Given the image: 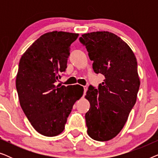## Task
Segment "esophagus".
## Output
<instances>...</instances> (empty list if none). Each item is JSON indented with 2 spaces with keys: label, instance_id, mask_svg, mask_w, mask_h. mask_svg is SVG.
Here are the masks:
<instances>
[{
  "label": "esophagus",
  "instance_id": "obj_1",
  "mask_svg": "<svg viewBox=\"0 0 158 158\" xmlns=\"http://www.w3.org/2000/svg\"><path fill=\"white\" fill-rule=\"evenodd\" d=\"M83 88H84V94H85V93L88 90V87H87V86L85 85V86H83Z\"/></svg>",
  "mask_w": 158,
  "mask_h": 158
}]
</instances>
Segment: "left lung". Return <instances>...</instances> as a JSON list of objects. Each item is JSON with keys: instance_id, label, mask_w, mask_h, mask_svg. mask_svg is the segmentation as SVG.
<instances>
[{"instance_id": "obj_1", "label": "left lung", "mask_w": 158, "mask_h": 158, "mask_svg": "<svg viewBox=\"0 0 158 158\" xmlns=\"http://www.w3.org/2000/svg\"><path fill=\"white\" fill-rule=\"evenodd\" d=\"M87 49L95 73L103 75L98 89L89 85L85 98L88 134L97 141L115 137L124 127L137 101L140 81L135 54L127 44L108 31L85 34L79 38Z\"/></svg>"}]
</instances>
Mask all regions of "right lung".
I'll use <instances>...</instances> for the list:
<instances>
[{
	"mask_svg": "<svg viewBox=\"0 0 158 158\" xmlns=\"http://www.w3.org/2000/svg\"><path fill=\"white\" fill-rule=\"evenodd\" d=\"M77 36L63 31L43 34L19 62L16 87L21 107L35 130L46 137L64 130L73 105L83 94L79 85H55L65 71L70 45Z\"/></svg>",
	"mask_w": 158,
	"mask_h": 158,
	"instance_id": "right-lung-1",
	"label": "right lung"
}]
</instances>
